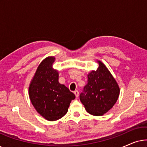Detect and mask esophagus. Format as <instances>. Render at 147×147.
<instances>
[{
	"mask_svg": "<svg viewBox=\"0 0 147 147\" xmlns=\"http://www.w3.org/2000/svg\"><path fill=\"white\" fill-rule=\"evenodd\" d=\"M74 93L76 95V98H78V96H79V92H78V90H75V91L74 92Z\"/></svg>",
	"mask_w": 147,
	"mask_h": 147,
	"instance_id": "34e87169",
	"label": "esophagus"
}]
</instances>
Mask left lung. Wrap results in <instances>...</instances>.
I'll list each match as a JSON object with an SVG mask.
<instances>
[{"instance_id":"1","label":"left lung","mask_w":147,"mask_h":147,"mask_svg":"<svg viewBox=\"0 0 147 147\" xmlns=\"http://www.w3.org/2000/svg\"><path fill=\"white\" fill-rule=\"evenodd\" d=\"M99 67L88 75L80 99L86 111L94 116H102L109 111L117 101L120 88L106 65L98 61Z\"/></svg>"}]
</instances>
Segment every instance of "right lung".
<instances>
[{"label": "right lung", "mask_w": 147, "mask_h": 147, "mask_svg": "<svg viewBox=\"0 0 147 147\" xmlns=\"http://www.w3.org/2000/svg\"><path fill=\"white\" fill-rule=\"evenodd\" d=\"M54 57H48L38 66L30 83L29 95L34 108L49 121H55L67 112L76 96L63 84H59V73L53 69Z\"/></svg>", "instance_id": "right-lung-1"}]
</instances>
